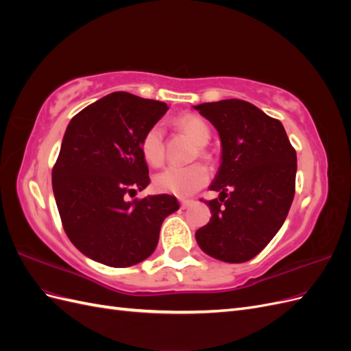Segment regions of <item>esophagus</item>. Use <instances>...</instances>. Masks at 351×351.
Segmentation results:
<instances>
[{
  "instance_id": "1",
  "label": "esophagus",
  "mask_w": 351,
  "mask_h": 351,
  "mask_svg": "<svg viewBox=\"0 0 351 351\" xmlns=\"http://www.w3.org/2000/svg\"><path fill=\"white\" fill-rule=\"evenodd\" d=\"M192 204H193V200H182V202H180V205H182V209L189 208Z\"/></svg>"
}]
</instances>
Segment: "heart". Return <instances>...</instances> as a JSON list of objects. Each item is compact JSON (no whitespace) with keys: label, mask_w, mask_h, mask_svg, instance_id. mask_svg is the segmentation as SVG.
<instances>
[{"label":"heart","mask_w":351,"mask_h":351,"mask_svg":"<svg viewBox=\"0 0 351 351\" xmlns=\"http://www.w3.org/2000/svg\"><path fill=\"white\" fill-rule=\"evenodd\" d=\"M176 125L199 147L206 146L210 141V127L199 115L184 114L176 120ZM141 152L147 164L159 165L162 162L161 127L154 125L145 133L141 142ZM208 169L202 164H192L186 167L171 165L155 176L154 186L161 193L187 197L196 193L200 187H204L208 182Z\"/></svg>","instance_id":"1"}]
</instances>
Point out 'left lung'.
I'll return each instance as SVG.
<instances>
[{
	"instance_id": "8db88e82",
	"label": "left lung",
	"mask_w": 351,
	"mask_h": 351,
	"mask_svg": "<svg viewBox=\"0 0 351 351\" xmlns=\"http://www.w3.org/2000/svg\"><path fill=\"white\" fill-rule=\"evenodd\" d=\"M215 127L221 164L209 186L210 221L196 231L199 247L228 263L247 262L274 239L294 197L297 156L284 125L253 104L222 99L193 107Z\"/></svg>"
}]
</instances>
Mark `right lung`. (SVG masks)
<instances>
[{
  "mask_svg": "<svg viewBox=\"0 0 351 351\" xmlns=\"http://www.w3.org/2000/svg\"><path fill=\"white\" fill-rule=\"evenodd\" d=\"M168 108L165 102L112 92L69 123L52 190L66 234L89 259L112 268L145 261L164 219L180 208L171 195L127 199L151 183L141 142Z\"/></svg>",
  "mask_w": 351,
  "mask_h": 351,
  "instance_id": "right-lung-1",
  "label": "right lung"
}]
</instances>
